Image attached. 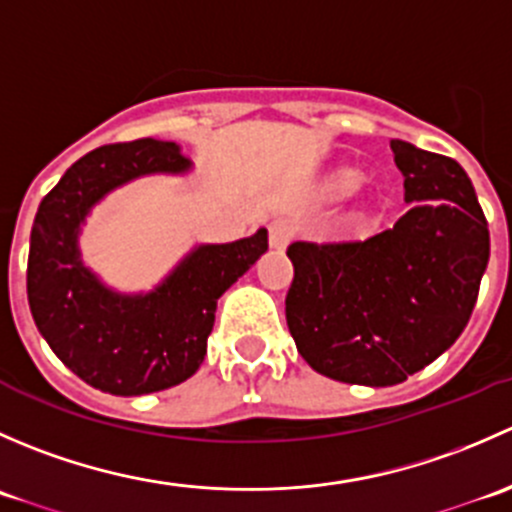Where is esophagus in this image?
<instances>
[{
    "mask_svg": "<svg viewBox=\"0 0 512 512\" xmlns=\"http://www.w3.org/2000/svg\"><path fill=\"white\" fill-rule=\"evenodd\" d=\"M294 235V227L289 220L285 218H277L270 223V245L275 247V250H282V247H287V242L292 240Z\"/></svg>",
    "mask_w": 512,
    "mask_h": 512,
    "instance_id": "1",
    "label": "esophagus"
}]
</instances>
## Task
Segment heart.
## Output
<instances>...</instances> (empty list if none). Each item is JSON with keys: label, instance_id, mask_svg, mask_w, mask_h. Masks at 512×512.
Returning a JSON list of instances; mask_svg holds the SVG:
<instances>
[{"label": "heart", "instance_id": "1", "mask_svg": "<svg viewBox=\"0 0 512 512\" xmlns=\"http://www.w3.org/2000/svg\"><path fill=\"white\" fill-rule=\"evenodd\" d=\"M356 183H359V178H356V175H352V173L342 175V180H339V185H342L344 190H354Z\"/></svg>", "mask_w": 512, "mask_h": 512}]
</instances>
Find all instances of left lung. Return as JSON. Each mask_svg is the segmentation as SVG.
<instances>
[{"mask_svg":"<svg viewBox=\"0 0 512 512\" xmlns=\"http://www.w3.org/2000/svg\"><path fill=\"white\" fill-rule=\"evenodd\" d=\"M409 213L366 240L292 242L285 299L297 352L344 384L394 386L466 329L488 267V220L453 158L391 141Z\"/></svg>","mask_w":512,"mask_h":512,"instance_id":"1","label":"left lung"}]
</instances>
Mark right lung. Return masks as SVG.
Listing matches in <instances>:
<instances>
[{
	"label": "right lung",
	"instance_id": "obj_1",
	"mask_svg": "<svg viewBox=\"0 0 512 512\" xmlns=\"http://www.w3.org/2000/svg\"><path fill=\"white\" fill-rule=\"evenodd\" d=\"M190 158L156 138L111 143L76 160L44 195L29 242L27 294L36 329L79 379L143 396L190 379L203 364L218 299L267 250V230L200 245L148 294L113 292L84 267L79 230L106 193L151 173H185Z\"/></svg>",
	"mask_w": 512,
	"mask_h": 512
}]
</instances>
